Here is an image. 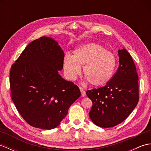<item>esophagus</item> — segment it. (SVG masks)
<instances>
[{
  "instance_id": "esophagus-1",
  "label": "esophagus",
  "mask_w": 151,
  "mask_h": 151,
  "mask_svg": "<svg viewBox=\"0 0 151 151\" xmlns=\"http://www.w3.org/2000/svg\"><path fill=\"white\" fill-rule=\"evenodd\" d=\"M80 90H81V94H82V97H85L86 96V91L83 89L82 88H80Z\"/></svg>"
}]
</instances>
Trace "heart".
<instances>
[{
    "mask_svg": "<svg viewBox=\"0 0 151 151\" xmlns=\"http://www.w3.org/2000/svg\"><path fill=\"white\" fill-rule=\"evenodd\" d=\"M83 67V76L89 84L101 87L110 81L116 67V58L111 52L96 43H88L66 54L63 61L64 73L70 80L75 79Z\"/></svg>",
    "mask_w": 151,
    "mask_h": 151,
    "instance_id": "b5f03b06",
    "label": "heart"
}]
</instances>
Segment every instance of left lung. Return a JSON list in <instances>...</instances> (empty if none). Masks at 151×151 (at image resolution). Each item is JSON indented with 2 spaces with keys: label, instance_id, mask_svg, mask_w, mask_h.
Instances as JSON below:
<instances>
[{
  "label": "left lung",
  "instance_id": "obj_1",
  "mask_svg": "<svg viewBox=\"0 0 151 151\" xmlns=\"http://www.w3.org/2000/svg\"><path fill=\"white\" fill-rule=\"evenodd\" d=\"M119 65L106 86L86 91L93 106L89 117L102 128L116 126L129 117L139 101L138 75L132 56L118 50Z\"/></svg>",
  "mask_w": 151,
  "mask_h": 151
}]
</instances>
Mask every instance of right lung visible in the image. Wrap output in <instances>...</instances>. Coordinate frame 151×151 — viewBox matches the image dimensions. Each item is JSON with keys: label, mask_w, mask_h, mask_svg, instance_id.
<instances>
[{"label": "right lung", "mask_w": 151, "mask_h": 151, "mask_svg": "<svg viewBox=\"0 0 151 151\" xmlns=\"http://www.w3.org/2000/svg\"><path fill=\"white\" fill-rule=\"evenodd\" d=\"M64 53L55 40L41 37L28 45L11 67V97L17 111L31 126L57 127L81 95L78 87L58 74Z\"/></svg>", "instance_id": "right-lung-1"}]
</instances>
